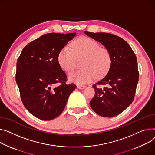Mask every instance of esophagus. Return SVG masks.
<instances>
[{
  "mask_svg": "<svg viewBox=\"0 0 155 155\" xmlns=\"http://www.w3.org/2000/svg\"><path fill=\"white\" fill-rule=\"evenodd\" d=\"M77 88H78V89H80V90H83V89L85 88H86V87H85V86H84V85H77Z\"/></svg>",
  "mask_w": 155,
  "mask_h": 155,
  "instance_id": "34e87169",
  "label": "esophagus"
}]
</instances>
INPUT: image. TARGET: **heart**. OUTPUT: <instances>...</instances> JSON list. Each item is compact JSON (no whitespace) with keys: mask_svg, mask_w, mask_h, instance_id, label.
<instances>
[{"mask_svg":"<svg viewBox=\"0 0 155 155\" xmlns=\"http://www.w3.org/2000/svg\"><path fill=\"white\" fill-rule=\"evenodd\" d=\"M84 57L81 70L72 71L68 74L70 81L78 85L90 83L96 77L104 76L111 64V57L109 51L100 47L99 44L92 38L81 37L70 44V48L65 46L59 51L57 55L58 63L65 71L74 68L75 58Z\"/></svg>","mask_w":155,"mask_h":155,"instance_id":"b5f03b06","label":"heart"}]
</instances>
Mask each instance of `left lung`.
I'll return each mask as SVG.
<instances>
[{"mask_svg": "<svg viewBox=\"0 0 155 155\" xmlns=\"http://www.w3.org/2000/svg\"><path fill=\"white\" fill-rule=\"evenodd\" d=\"M84 33L104 45L111 57L107 75L93 85L95 95L90 102V107L101 117H115L131 104L135 97L139 78L137 57L126 41L117 35ZM102 85L106 87L100 88Z\"/></svg>", "mask_w": 155, "mask_h": 155, "instance_id": "left-lung-1", "label": "left lung"}]
</instances>
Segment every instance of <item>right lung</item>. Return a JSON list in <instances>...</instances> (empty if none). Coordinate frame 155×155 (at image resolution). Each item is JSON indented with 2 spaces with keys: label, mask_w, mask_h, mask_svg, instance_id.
I'll return each mask as SVG.
<instances>
[{
  "label": "right lung",
  "mask_w": 155,
  "mask_h": 155,
  "mask_svg": "<svg viewBox=\"0 0 155 155\" xmlns=\"http://www.w3.org/2000/svg\"><path fill=\"white\" fill-rule=\"evenodd\" d=\"M76 33H50L27 44L17 62L16 82L25 108L34 117L51 120L64 111L74 84L58 63L59 51Z\"/></svg>",
  "instance_id": "add662e5"
}]
</instances>
